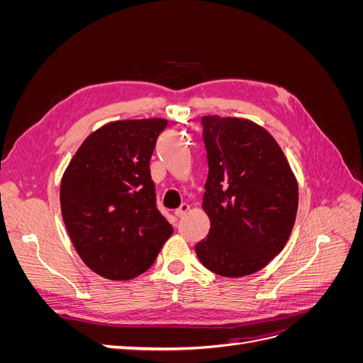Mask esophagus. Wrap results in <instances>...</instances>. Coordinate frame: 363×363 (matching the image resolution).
<instances>
[{
	"instance_id": "esophagus-1",
	"label": "esophagus",
	"mask_w": 363,
	"mask_h": 363,
	"mask_svg": "<svg viewBox=\"0 0 363 363\" xmlns=\"http://www.w3.org/2000/svg\"><path fill=\"white\" fill-rule=\"evenodd\" d=\"M189 211V204H186V203H183L179 208H177V211H175L174 213H175V216H177V218H182V216H184L186 215V212H188Z\"/></svg>"
}]
</instances>
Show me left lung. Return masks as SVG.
Instances as JSON below:
<instances>
[{
	"label": "left lung",
	"mask_w": 363,
	"mask_h": 363,
	"mask_svg": "<svg viewBox=\"0 0 363 363\" xmlns=\"http://www.w3.org/2000/svg\"><path fill=\"white\" fill-rule=\"evenodd\" d=\"M208 174L203 265L223 277L260 271L286 245L298 211V183L277 140L244 118L203 116Z\"/></svg>",
	"instance_id": "1"
}]
</instances>
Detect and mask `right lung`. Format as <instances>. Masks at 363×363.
<instances>
[{"instance_id":"add662e5","label":"right lung","mask_w":363,"mask_h":363,"mask_svg":"<svg viewBox=\"0 0 363 363\" xmlns=\"http://www.w3.org/2000/svg\"><path fill=\"white\" fill-rule=\"evenodd\" d=\"M163 118L108 123L84 139L65 169L60 207L87 268L108 280H130L155 263L172 235L156 206L150 159Z\"/></svg>"}]
</instances>
